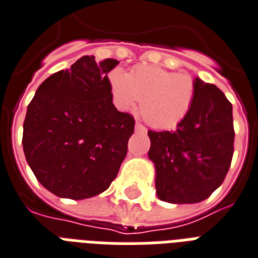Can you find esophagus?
Returning <instances> with one entry per match:
<instances>
[{"label":"esophagus","instance_id":"1","mask_svg":"<svg viewBox=\"0 0 258 258\" xmlns=\"http://www.w3.org/2000/svg\"><path fill=\"white\" fill-rule=\"evenodd\" d=\"M135 130H137L138 133H146V127L143 124H141V123H137V124H135Z\"/></svg>","mask_w":258,"mask_h":258}]
</instances>
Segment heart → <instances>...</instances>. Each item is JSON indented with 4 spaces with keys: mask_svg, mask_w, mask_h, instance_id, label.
Masks as SVG:
<instances>
[{
    "mask_svg": "<svg viewBox=\"0 0 258 258\" xmlns=\"http://www.w3.org/2000/svg\"><path fill=\"white\" fill-rule=\"evenodd\" d=\"M109 86L115 104L123 111L142 100L141 113L158 130L180 124L196 98V84L189 74L147 64L135 66L130 74L115 68L109 73Z\"/></svg>",
    "mask_w": 258,
    "mask_h": 258,
    "instance_id": "b5f03b06",
    "label": "heart"
}]
</instances>
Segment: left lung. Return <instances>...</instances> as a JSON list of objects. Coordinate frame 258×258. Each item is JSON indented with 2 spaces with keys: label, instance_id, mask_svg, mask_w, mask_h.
<instances>
[{
  "label": "left lung",
  "instance_id": "left-lung-1",
  "mask_svg": "<svg viewBox=\"0 0 258 258\" xmlns=\"http://www.w3.org/2000/svg\"><path fill=\"white\" fill-rule=\"evenodd\" d=\"M196 98L176 131H149L155 189L168 203H199L229 172L234 153L233 107L212 84L196 80Z\"/></svg>",
  "mask_w": 258,
  "mask_h": 258
}]
</instances>
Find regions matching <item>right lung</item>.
Here are the masks:
<instances>
[{
	"label": "right lung",
	"mask_w": 258,
	"mask_h": 258,
	"mask_svg": "<svg viewBox=\"0 0 258 258\" xmlns=\"http://www.w3.org/2000/svg\"><path fill=\"white\" fill-rule=\"evenodd\" d=\"M117 63L85 55L48 77L29 103L25 158L39 182L59 198L101 194L125 158L135 120L112 103L108 73Z\"/></svg>",
	"instance_id": "right-lung-1"
}]
</instances>
